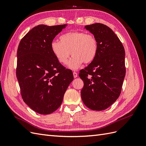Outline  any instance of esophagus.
I'll list each match as a JSON object with an SVG mask.
<instances>
[{
  "instance_id": "1",
  "label": "esophagus",
  "mask_w": 146,
  "mask_h": 146,
  "mask_svg": "<svg viewBox=\"0 0 146 146\" xmlns=\"http://www.w3.org/2000/svg\"><path fill=\"white\" fill-rule=\"evenodd\" d=\"M73 76H74V78L77 77V76H78L77 73L76 72H73Z\"/></svg>"
}]
</instances>
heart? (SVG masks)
I'll list each match as a JSON object with an SVG mask.
<instances>
[{
    "instance_id": "obj_1",
    "label": "heart",
    "mask_w": 146,
    "mask_h": 146,
    "mask_svg": "<svg viewBox=\"0 0 146 146\" xmlns=\"http://www.w3.org/2000/svg\"><path fill=\"white\" fill-rule=\"evenodd\" d=\"M60 39L51 42L52 52L62 64H67L70 54L73 55L68 64L70 69H78L83 63H91L98 54V42L91 34L75 31L61 35Z\"/></svg>"
}]
</instances>
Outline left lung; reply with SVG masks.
<instances>
[{"label":"left lung","instance_id":"left-lung-1","mask_svg":"<svg viewBox=\"0 0 146 146\" xmlns=\"http://www.w3.org/2000/svg\"><path fill=\"white\" fill-rule=\"evenodd\" d=\"M98 42L93 61L79 73L84 82L81 97L88 108L96 111L108 108L120 96L125 76V50L116 35L100 23L86 25Z\"/></svg>","mask_w":146,"mask_h":146}]
</instances>
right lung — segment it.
I'll list each match as a JSON object with an SVG mask.
<instances>
[{"label": "right lung", "mask_w": 146, "mask_h": 146, "mask_svg": "<svg viewBox=\"0 0 146 146\" xmlns=\"http://www.w3.org/2000/svg\"><path fill=\"white\" fill-rule=\"evenodd\" d=\"M67 24L38 25L21 39L17 52L16 77L24 102L39 114H48L62 104L74 80L53 54L50 44Z\"/></svg>", "instance_id": "obj_1"}]
</instances>
